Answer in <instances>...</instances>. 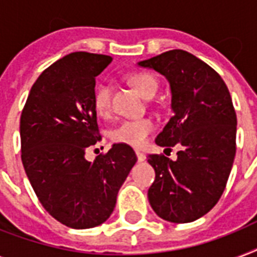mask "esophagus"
<instances>
[{
    "instance_id": "1",
    "label": "esophagus",
    "mask_w": 257,
    "mask_h": 257,
    "mask_svg": "<svg viewBox=\"0 0 257 257\" xmlns=\"http://www.w3.org/2000/svg\"><path fill=\"white\" fill-rule=\"evenodd\" d=\"M136 155H137V160L139 161H145V159H147V156H145L143 152H139V151H137Z\"/></svg>"
}]
</instances>
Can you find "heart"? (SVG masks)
I'll list each match as a JSON object with an SVG mask.
<instances>
[{
    "label": "heart",
    "mask_w": 257,
    "mask_h": 257,
    "mask_svg": "<svg viewBox=\"0 0 257 257\" xmlns=\"http://www.w3.org/2000/svg\"><path fill=\"white\" fill-rule=\"evenodd\" d=\"M126 81L136 89L144 98H152L159 89L157 78L147 72H136L131 73L126 77ZM110 100L112 92L110 86L105 82H100L93 93V104L97 113L101 116H106L110 112ZM155 129V124L149 118H140V120H126L122 121L120 125L112 131V139L116 143L129 145L133 148H141L145 145L148 136Z\"/></svg>",
    "instance_id": "b5f03b06"
}]
</instances>
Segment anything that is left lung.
Listing matches in <instances>:
<instances>
[{
  "label": "left lung",
  "mask_w": 257,
  "mask_h": 257,
  "mask_svg": "<svg viewBox=\"0 0 257 257\" xmlns=\"http://www.w3.org/2000/svg\"><path fill=\"white\" fill-rule=\"evenodd\" d=\"M137 65L168 80L173 116L156 144L179 147L175 161L148 156L156 172L149 203L161 219L191 223L215 207L231 173L237 125L231 94L211 66L185 50H169Z\"/></svg>",
  "instance_id": "obj_1"
}]
</instances>
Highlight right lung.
Listing matches in <instances>:
<instances>
[{"mask_svg":"<svg viewBox=\"0 0 257 257\" xmlns=\"http://www.w3.org/2000/svg\"><path fill=\"white\" fill-rule=\"evenodd\" d=\"M110 62L105 54L74 52L52 64L30 89L20 121L22 164L40 203L74 229L109 219L137 161L125 144H113L93 163L85 159L101 139L93 104L96 77Z\"/></svg>","mask_w":257,"mask_h":257,"instance_id":"1","label":"right lung"}]
</instances>
